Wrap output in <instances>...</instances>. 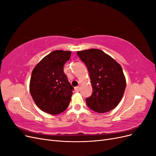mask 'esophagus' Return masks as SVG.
<instances>
[{"mask_svg": "<svg viewBox=\"0 0 156 156\" xmlns=\"http://www.w3.org/2000/svg\"><path fill=\"white\" fill-rule=\"evenodd\" d=\"M80 90V87H75V92H79Z\"/></svg>", "mask_w": 156, "mask_h": 156, "instance_id": "obj_1", "label": "esophagus"}]
</instances>
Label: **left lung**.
<instances>
[{"label": "left lung", "mask_w": 156, "mask_h": 156, "mask_svg": "<svg viewBox=\"0 0 156 156\" xmlns=\"http://www.w3.org/2000/svg\"><path fill=\"white\" fill-rule=\"evenodd\" d=\"M77 53L87 65L93 88L92 96L86 99L88 107L99 113L112 110L120 102L126 87L121 66L98 49L79 51Z\"/></svg>", "instance_id": "obj_1"}]
</instances>
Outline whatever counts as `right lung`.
I'll return each instance as SVG.
<instances>
[{"instance_id":"obj_1","label":"right lung","mask_w":156,"mask_h":156,"mask_svg":"<svg viewBox=\"0 0 156 156\" xmlns=\"http://www.w3.org/2000/svg\"><path fill=\"white\" fill-rule=\"evenodd\" d=\"M72 52L56 50L45 56L33 69L29 90L36 105L50 115H58L68 108L73 87L64 72V66Z\"/></svg>"}]
</instances>
